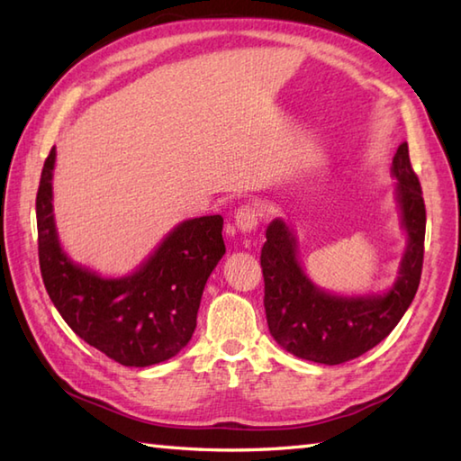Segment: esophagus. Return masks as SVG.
I'll return each instance as SVG.
<instances>
[{
  "instance_id": "obj_1",
  "label": "esophagus",
  "mask_w": 461,
  "mask_h": 461,
  "mask_svg": "<svg viewBox=\"0 0 461 461\" xmlns=\"http://www.w3.org/2000/svg\"><path fill=\"white\" fill-rule=\"evenodd\" d=\"M259 223V210L253 203H246L236 212V225L243 233H251Z\"/></svg>"
}]
</instances>
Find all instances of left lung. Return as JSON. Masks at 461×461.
<instances>
[{
  "label": "left lung",
  "mask_w": 461,
  "mask_h": 461,
  "mask_svg": "<svg viewBox=\"0 0 461 461\" xmlns=\"http://www.w3.org/2000/svg\"><path fill=\"white\" fill-rule=\"evenodd\" d=\"M393 174L408 246L398 279L382 295L339 297L312 285L299 266L295 233L279 218L267 225L263 305L271 337L291 355L330 366L357 358L384 340L412 303L424 263L426 205L406 142L394 154Z\"/></svg>",
  "instance_id": "obj_1"
}]
</instances>
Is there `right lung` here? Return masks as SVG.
Returning <instances> with one entry per match:
<instances>
[{"mask_svg":"<svg viewBox=\"0 0 461 461\" xmlns=\"http://www.w3.org/2000/svg\"><path fill=\"white\" fill-rule=\"evenodd\" d=\"M55 149L37 190L39 267L59 315L124 366H150L188 345L210 273L225 253L221 215L185 220L132 276L106 279L61 249L53 218Z\"/></svg>","mask_w":461,"mask_h":461,"instance_id":"add662e5","label":"right lung"}]
</instances>
